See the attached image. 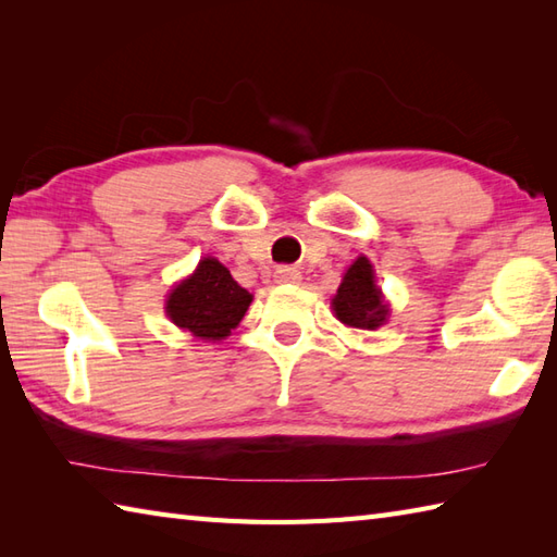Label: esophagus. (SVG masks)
I'll return each mask as SVG.
<instances>
[{
    "label": "esophagus",
    "mask_w": 557,
    "mask_h": 557,
    "mask_svg": "<svg viewBox=\"0 0 557 557\" xmlns=\"http://www.w3.org/2000/svg\"><path fill=\"white\" fill-rule=\"evenodd\" d=\"M275 280L280 282V285H294V282H299L301 275L297 268H289V265H282L275 270Z\"/></svg>",
    "instance_id": "obj_1"
}]
</instances>
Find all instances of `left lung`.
Segmentation results:
<instances>
[{"instance_id":"1","label":"left lung","mask_w":557,"mask_h":557,"mask_svg":"<svg viewBox=\"0 0 557 557\" xmlns=\"http://www.w3.org/2000/svg\"><path fill=\"white\" fill-rule=\"evenodd\" d=\"M333 311L337 321L359 330H375L387 323L389 306L375 285L373 265L366 256L354 260L342 277V285L333 297Z\"/></svg>"}]
</instances>
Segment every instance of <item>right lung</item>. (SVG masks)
I'll return each mask as SVG.
<instances>
[{"mask_svg": "<svg viewBox=\"0 0 557 557\" xmlns=\"http://www.w3.org/2000/svg\"><path fill=\"white\" fill-rule=\"evenodd\" d=\"M251 301V294L236 285L230 270L208 256L194 275L170 292L164 311L176 327L188 330L198 339H224L242 323Z\"/></svg>", "mask_w": 557, "mask_h": 557, "instance_id": "1", "label": "right lung"}]
</instances>
